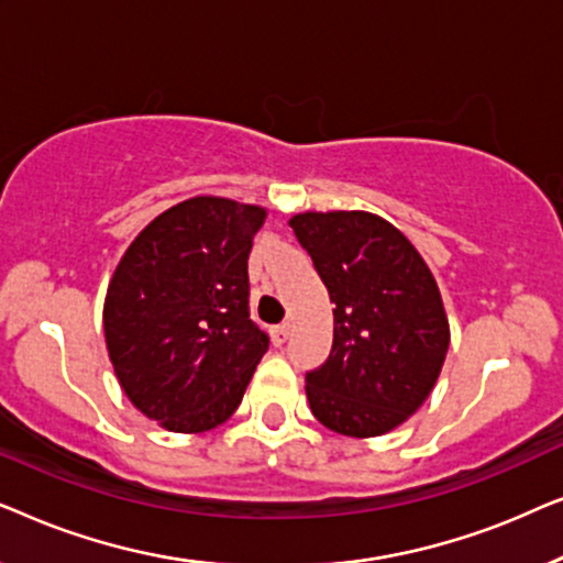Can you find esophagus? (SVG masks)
Returning <instances> with one entry per match:
<instances>
[{
    "mask_svg": "<svg viewBox=\"0 0 563 563\" xmlns=\"http://www.w3.org/2000/svg\"><path fill=\"white\" fill-rule=\"evenodd\" d=\"M287 338H289V322H284V325L272 328V341H274V345H284V343H287Z\"/></svg>",
    "mask_w": 563,
    "mask_h": 563,
    "instance_id": "esophagus-1",
    "label": "esophagus"
}]
</instances>
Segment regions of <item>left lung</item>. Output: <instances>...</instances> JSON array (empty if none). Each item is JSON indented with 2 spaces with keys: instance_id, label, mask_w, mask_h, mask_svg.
I'll use <instances>...</instances> for the list:
<instances>
[{
  "instance_id": "8db88e82",
  "label": "left lung",
  "mask_w": 563,
  "mask_h": 563,
  "mask_svg": "<svg viewBox=\"0 0 563 563\" xmlns=\"http://www.w3.org/2000/svg\"><path fill=\"white\" fill-rule=\"evenodd\" d=\"M333 310V349L305 376L322 426L374 438L420 410L451 343L441 291L418 249L379 214L299 212L289 220Z\"/></svg>"
}]
</instances>
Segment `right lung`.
<instances>
[{
  "label": "right lung",
  "instance_id": "add662e5",
  "mask_svg": "<svg viewBox=\"0 0 563 563\" xmlns=\"http://www.w3.org/2000/svg\"><path fill=\"white\" fill-rule=\"evenodd\" d=\"M258 205L191 197L145 225L114 268L104 341L114 376L145 418L205 433L241 405L268 335L249 318Z\"/></svg>",
  "mask_w": 563,
  "mask_h": 563
}]
</instances>
